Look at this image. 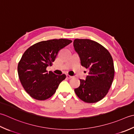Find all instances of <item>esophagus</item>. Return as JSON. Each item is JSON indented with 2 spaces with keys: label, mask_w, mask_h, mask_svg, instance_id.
Instances as JSON below:
<instances>
[{
  "label": "esophagus",
  "mask_w": 134,
  "mask_h": 134,
  "mask_svg": "<svg viewBox=\"0 0 134 134\" xmlns=\"http://www.w3.org/2000/svg\"><path fill=\"white\" fill-rule=\"evenodd\" d=\"M72 77H73V76H70L69 75H66V78L70 79H72Z\"/></svg>",
  "instance_id": "esophagus-1"
}]
</instances>
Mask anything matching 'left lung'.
<instances>
[{
	"instance_id": "obj_1",
	"label": "left lung",
	"mask_w": 134,
	"mask_h": 134,
	"mask_svg": "<svg viewBox=\"0 0 134 134\" xmlns=\"http://www.w3.org/2000/svg\"><path fill=\"white\" fill-rule=\"evenodd\" d=\"M75 51L81 64L89 70L86 80L80 79V84L75 89L77 96L87 103H95L104 98L112 84L114 68L113 58L107 49L95 41L76 39Z\"/></svg>"
}]
</instances>
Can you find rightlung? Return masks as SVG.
<instances>
[{"mask_svg":"<svg viewBox=\"0 0 134 134\" xmlns=\"http://www.w3.org/2000/svg\"><path fill=\"white\" fill-rule=\"evenodd\" d=\"M72 41L59 39L42 41L25 51L18 65L22 86L35 99L43 100L53 95L66 75H57L46 70L55 61L58 52Z\"/></svg>","mask_w":134,"mask_h":134,"instance_id":"1","label":"right lung"}]
</instances>
